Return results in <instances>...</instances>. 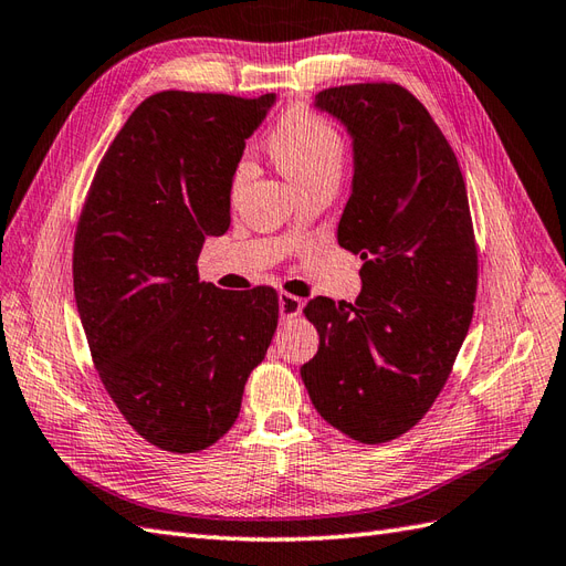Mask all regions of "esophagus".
<instances>
[{
  "label": "esophagus",
  "instance_id": "obj_1",
  "mask_svg": "<svg viewBox=\"0 0 566 566\" xmlns=\"http://www.w3.org/2000/svg\"><path fill=\"white\" fill-rule=\"evenodd\" d=\"M279 310H281L283 319H293V316H297L302 312V300L291 295V293H281L279 295Z\"/></svg>",
  "mask_w": 566,
  "mask_h": 566
}]
</instances>
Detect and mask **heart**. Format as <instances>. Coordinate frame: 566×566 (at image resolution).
<instances>
[{"label": "heart", "instance_id": "1", "mask_svg": "<svg viewBox=\"0 0 566 566\" xmlns=\"http://www.w3.org/2000/svg\"><path fill=\"white\" fill-rule=\"evenodd\" d=\"M269 150L281 172L302 191L324 182L338 185L348 144L334 122L310 107H293L271 132ZM250 175V163L240 160L232 185Z\"/></svg>", "mask_w": 566, "mask_h": 566}]
</instances>
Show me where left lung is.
Returning a JSON list of instances; mask_svg holds the SVG:
<instances>
[{
	"instance_id": "left-lung-1",
	"label": "left lung",
	"mask_w": 566,
	"mask_h": 566,
	"mask_svg": "<svg viewBox=\"0 0 566 566\" xmlns=\"http://www.w3.org/2000/svg\"><path fill=\"white\" fill-rule=\"evenodd\" d=\"M314 105L353 136L338 244L365 264L355 302H307L319 350L300 375L328 424L381 444L422 420L463 346L478 291L473 220L457 154L408 88L336 86Z\"/></svg>"
}]
</instances>
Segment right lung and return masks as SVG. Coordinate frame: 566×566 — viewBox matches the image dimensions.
Returning <instances> with one entry per match:
<instances>
[{"label":"right lung","mask_w":566,"mask_h":566,"mask_svg":"<svg viewBox=\"0 0 566 566\" xmlns=\"http://www.w3.org/2000/svg\"><path fill=\"white\" fill-rule=\"evenodd\" d=\"M275 95L160 91L109 144L78 216L74 295L103 387L148 444L197 453L242 406L279 326V293L199 281L230 228L232 175Z\"/></svg>","instance_id":"add662e5"}]
</instances>
